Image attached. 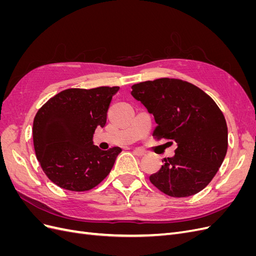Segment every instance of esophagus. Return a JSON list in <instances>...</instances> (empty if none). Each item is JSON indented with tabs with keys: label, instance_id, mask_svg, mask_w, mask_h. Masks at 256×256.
I'll return each instance as SVG.
<instances>
[{
	"label": "esophagus",
	"instance_id": "1",
	"mask_svg": "<svg viewBox=\"0 0 256 256\" xmlns=\"http://www.w3.org/2000/svg\"><path fill=\"white\" fill-rule=\"evenodd\" d=\"M134 152L136 154V156H138V157H142V156H144V154H145V152L142 150H140V148L134 150Z\"/></svg>",
	"mask_w": 256,
	"mask_h": 256
}]
</instances>
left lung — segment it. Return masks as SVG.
<instances>
[{"instance_id":"8db88e82","label":"left lung","mask_w":256,"mask_h":256,"mask_svg":"<svg viewBox=\"0 0 256 256\" xmlns=\"http://www.w3.org/2000/svg\"><path fill=\"white\" fill-rule=\"evenodd\" d=\"M132 95L154 115L157 140L177 144L175 154L150 180L161 192L186 198L203 190L228 150V126L210 96L187 81L161 78L134 84Z\"/></svg>"}]
</instances>
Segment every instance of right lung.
Returning a JSON list of instances; mask_svg holds the SVG:
<instances>
[{
    "label": "right lung",
    "instance_id": "obj_1",
    "mask_svg": "<svg viewBox=\"0 0 256 256\" xmlns=\"http://www.w3.org/2000/svg\"><path fill=\"white\" fill-rule=\"evenodd\" d=\"M118 86L68 88L50 98L35 115L33 142L49 180L70 191H88L109 175L120 147L102 150L92 143Z\"/></svg>",
    "mask_w": 256,
    "mask_h": 256
}]
</instances>
